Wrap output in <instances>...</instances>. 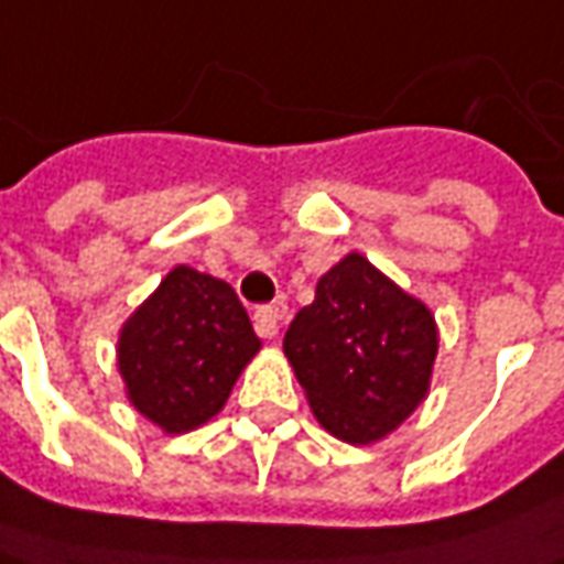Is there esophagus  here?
<instances>
[{"label":"esophagus","mask_w":564,"mask_h":564,"mask_svg":"<svg viewBox=\"0 0 564 564\" xmlns=\"http://www.w3.org/2000/svg\"><path fill=\"white\" fill-rule=\"evenodd\" d=\"M286 314H290L286 302H271V305L256 308V326H259V333L262 336H278L283 321H286Z\"/></svg>","instance_id":"1"}]
</instances>
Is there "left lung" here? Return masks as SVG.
Here are the masks:
<instances>
[{
	"mask_svg": "<svg viewBox=\"0 0 564 564\" xmlns=\"http://www.w3.org/2000/svg\"><path fill=\"white\" fill-rule=\"evenodd\" d=\"M436 350L431 308L357 250L323 274L283 336L314 419L350 446L391 436L424 403Z\"/></svg>",
	"mask_w": 564,
	"mask_h": 564,
	"instance_id": "8db88e82",
	"label": "left lung"
}]
</instances>
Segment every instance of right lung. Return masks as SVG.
I'll return each instance as SVG.
<instances>
[{
	"label": "right lung",
	"instance_id": "1",
	"mask_svg": "<svg viewBox=\"0 0 564 564\" xmlns=\"http://www.w3.org/2000/svg\"><path fill=\"white\" fill-rule=\"evenodd\" d=\"M262 348L238 293L176 265L121 323L116 360L128 403L164 433H188L223 412Z\"/></svg>",
	"mask_w": 564,
	"mask_h": 564
}]
</instances>
